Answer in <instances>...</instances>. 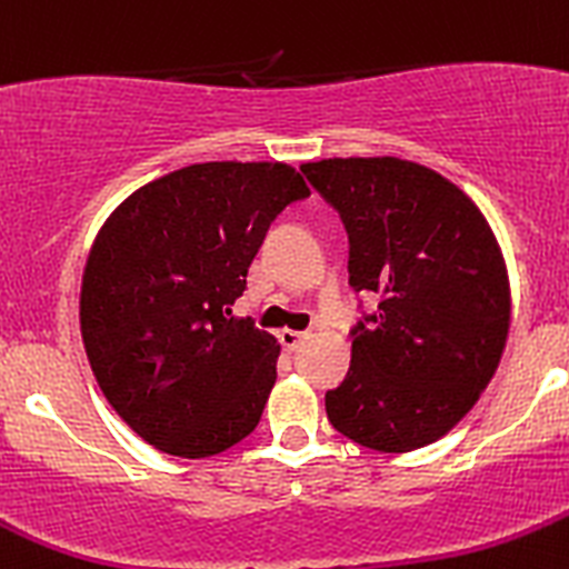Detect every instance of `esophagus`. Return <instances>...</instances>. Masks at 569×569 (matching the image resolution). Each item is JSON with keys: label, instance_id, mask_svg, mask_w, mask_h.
<instances>
[{"label": "esophagus", "instance_id": "34e87169", "mask_svg": "<svg viewBox=\"0 0 569 569\" xmlns=\"http://www.w3.org/2000/svg\"><path fill=\"white\" fill-rule=\"evenodd\" d=\"M278 336H280V345H283L289 352H295L297 347L308 339V333H302V330H291V328H283Z\"/></svg>", "mask_w": 569, "mask_h": 569}]
</instances>
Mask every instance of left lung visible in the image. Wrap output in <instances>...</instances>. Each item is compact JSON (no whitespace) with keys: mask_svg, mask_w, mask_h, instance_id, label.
<instances>
[{"mask_svg":"<svg viewBox=\"0 0 569 569\" xmlns=\"http://www.w3.org/2000/svg\"><path fill=\"white\" fill-rule=\"evenodd\" d=\"M350 236V283L380 297L358 328L350 372L325 395L333 428L380 453H411L453 431L503 356L511 289L481 208L402 158L302 163Z\"/></svg>","mask_w":569,"mask_h":569,"instance_id":"obj_1","label":"left lung"}]
</instances>
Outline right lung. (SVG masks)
<instances>
[{
  "mask_svg": "<svg viewBox=\"0 0 569 569\" xmlns=\"http://www.w3.org/2000/svg\"><path fill=\"white\" fill-rule=\"evenodd\" d=\"M311 194L280 161H208L132 191L99 228L80 333L104 400L161 453L206 459L256 431L280 345L230 317L272 219Z\"/></svg>",
  "mask_w": 569,
  "mask_h": 569,
  "instance_id": "right-lung-1",
  "label": "right lung"
}]
</instances>
